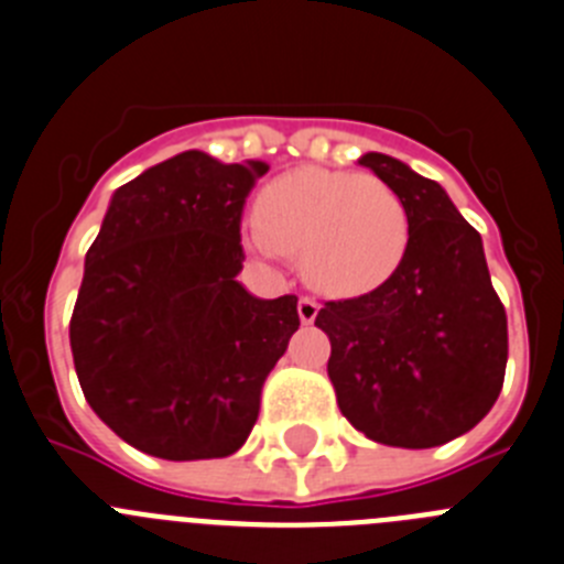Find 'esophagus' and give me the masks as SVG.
<instances>
[{
    "label": "esophagus",
    "instance_id": "obj_1",
    "mask_svg": "<svg viewBox=\"0 0 564 564\" xmlns=\"http://www.w3.org/2000/svg\"><path fill=\"white\" fill-rule=\"evenodd\" d=\"M317 312H319L317 301H314V297H308V294H303L301 301H297V314H301V319L306 323V326H308V323H314Z\"/></svg>",
    "mask_w": 564,
    "mask_h": 564
}]
</instances>
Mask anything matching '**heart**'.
I'll list each match as a JSON object with an SVG mask.
<instances>
[{"instance_id": "b5f03b06", "label": "heart", "mask_w": 564, "mask_h": 564, "mask_svg": "<svg viewBox=\"0 0 564 564\" xmlns=\"http://www.w3.org/2000/svg\"><path fill=\"white\" fill-rule=\"evenodd\" d=\"M410 238L408 207L388 182L345 171L294 169L263 187L247 241L261 256H301V272L328 294L388 281Z\"/></svg>"}]
</instances>
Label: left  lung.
Instances as JSON below:
<instances>
[{
    "mask_svg": "<svg viewBox=\"0 0 564 564\" xmlns=\"http://www.w3.org/2000/svg\"><path fill=\"white\" fill-rule=\"evenodd\" d=\"M359 165L402 196L410 238L382 286L317 312L314 326L332 339L328 379L345 419L370 441L441 446L469 433L500 395L506 308L480 232L438 182L377 151Z\"/></svg>",
    "mask_w": 564,
    "mask_h": 564,
    "instance_id": "1",
    "label": "left lung"
}]
</instances>
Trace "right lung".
Instances as JSON below:
<instances>
[{"instance_id": "obj_1", "label": "right lung", "mask_w": 564, "mask_h": 564, "mask_svg": "<svg viewBox=\"0 0 564 564\" xmlns=\"http://www.w3.org/2000/svg\"><path fill=\"white\" fill-rule=\"evenodd\" d=\"M263 160L182 151L111 194L69 319L75 373L111 433L154 458H227L297 332V297L238 283Z\"/></svg>"}]
</instances>
